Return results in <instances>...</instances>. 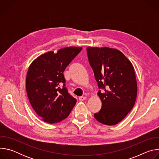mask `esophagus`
I'll use <instances>...</instances> for the list:
<instances>
[{
	"label": "esophagus",
	"instance_id": "1",
	"mask_svg": "<svg viewBox=\"0 0 159 159\" xmlns=\"http://www.w3.org/2000/svg\"><path fill=\"white\" fill-rule=\"evenodd\" d=\"M79 101H85V100L86 99V97L80 96V97L79 98Z\"/></svg>",
	"mask_w": 159,
	"mask_h": 159
}]
</instances>
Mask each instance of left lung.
I'll use <instances>...</instances> for the list:
<instances>
[{"instance_id": "obj_1", "label": "left lung", "mask_w": 159, "mask_h": 159, "mask_svg": "<svg viewBox=\"0 0 159 159\" xmlns=\"http://www.w3.org/2000/svg\"><path fill=\"white\" fill-rule=\"evenodd\" d=\"M87 53L98 87L104 90L102 93L98 91L102 107L94 118L104 125H116L136 101L137 83L134 68L125 55L115 48L89 47Z\"/></svg>"}]
</instances>
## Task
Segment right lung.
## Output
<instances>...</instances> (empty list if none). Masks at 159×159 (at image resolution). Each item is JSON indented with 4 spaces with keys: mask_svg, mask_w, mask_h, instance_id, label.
Masks as SVG:
<instances>
[{
    "mask_svg": "<svg viewBox=\"0 0 159 159\" xmlns=\"http://www.w3.org/2000/svg\"><path fill=\"white\" fill-rule=\"evenodd\" d=\"M70 47L45 53L30 65L26 88L36 114L50 124L60 122L69 115L77 100L68 92L63 72L82 50Z\"/></svg>",
    "mask_w": 159,
    "mask_h": 159,
    "instance_id": "add662e5",
    "label": "right lung"
}]
</instances>
